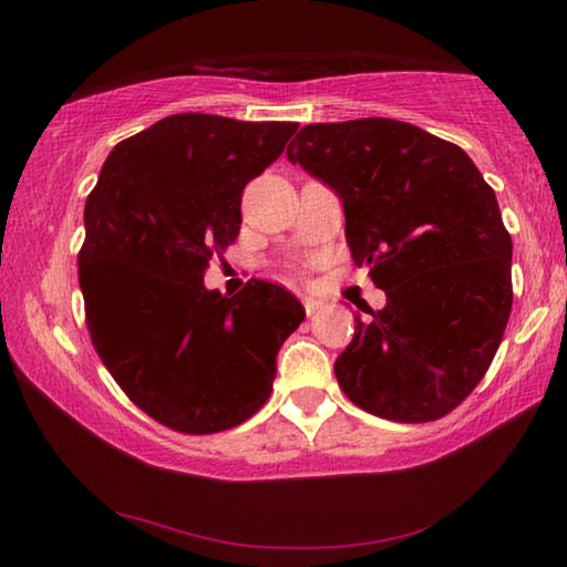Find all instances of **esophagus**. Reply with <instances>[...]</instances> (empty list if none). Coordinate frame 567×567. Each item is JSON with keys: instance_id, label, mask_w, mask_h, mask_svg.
<instances>
[{"instance_id": "esophagus-1", "label": "esophagus", "mask_w": 567, "mask_h": 567, "mask_svg": "<svg viewBox=\"0 0 567 567\" xmlns=\"http://www.w3.org/2000/svg\"><path fill=\"white\" fill-rule=\"evenodd\" d=\"M301 305H305V312H307V317H312L315 312H320L322 301H317V299H312V297H301Z\"/></svg>"}]
</instances>
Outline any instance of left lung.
Here are the masks:
<instances>
[{
  "mask_svg": "<svg viewBox=\"0 0 567 567\" xmlns=\"http://www.w3.org/2000/svg\"><path fill=\"white\" fill-rule=\"evenodd\" d=\"M286 157L338 193L355 266L386 293L355 315L340 390L386 421L446 415L485 377L514 301L493 188L460 146L392 118L312 123Z\"/></svg>",
  "mask_w": 567,
  "mask_h": 567,
  "instance_id": "left-lung-1",
  "label": "left lung"
}]
</instances>
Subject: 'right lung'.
<instances>
[{"instance_id":"1","label":"right lung","mask_w":567,"mask_h":567,"mask_svg":"<svg viewBox=\"0 0 567 567\" xmlns=\"http://www.w3.org/2000/svg\"><path fill=\"white\" fill-rule=\"evenodd\" d=\"M297 123L167 115L107 154L84 204L80 289L95 351L121 390L183 433L258 413L276 355L305 320L278 284L235 297L204 270L239 235L245 185L281 157Z\"/></svg>"}]
</instances>
